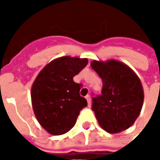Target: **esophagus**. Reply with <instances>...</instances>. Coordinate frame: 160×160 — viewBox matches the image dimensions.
Listing matches in <instances>:
<instances>
[{"instance_id":"1","label":"esophagus","mask_w":160,"mask_h":160,"mask_svg":"<svg viewBox=\"0 0 160 160\" xmlns=\"http://www.w3.org/2000/svg\"><path fill=\"white\" fill-rule=\"evenodd\" d=\"M86 99L87 100V103H88V106H91V98L89 95L86 96Z\"/></svg>"}]
</instances>
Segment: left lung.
Returning <instances> with one entry per match:
<instances>
[{"instance_id":"obj_1","label":"left lung","mask_w":160,"mask_h":160,"mask_svg":"<svg viewBox=\"0 0 160 160\" xmlns=\"http://www.w3.org/2000/svg\"><path fill=\"white\" fill-rule=\"evenodd\" d=\"M92 68L102 79V95L92 98V109L100 127L117 134L131 127L141 113L144 91L129 67L117 60H94Z\"/></svg>"}]
</instances>
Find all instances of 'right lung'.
I'll return each instance as SVG.
<instances>
[{
    "label": "right lung",
    "mask_w": 160,
    "mask_h": 160,
    "mask_svg": "<svg viewBox=\"0 0 160 160\" xmlns=\"http://www.w3.org/2000/svg\"><path fill=\"white\" fill-rule=\"evenodd\" d=\"M87 63V58L62 56L48 63L34 80L31 91L33 111L50 134L68 132L80 111L87 106L86 98L80 95L81 85L73 80Z\"/></svg>",
    "instance_id": "obj_1"
}]
</instances>
